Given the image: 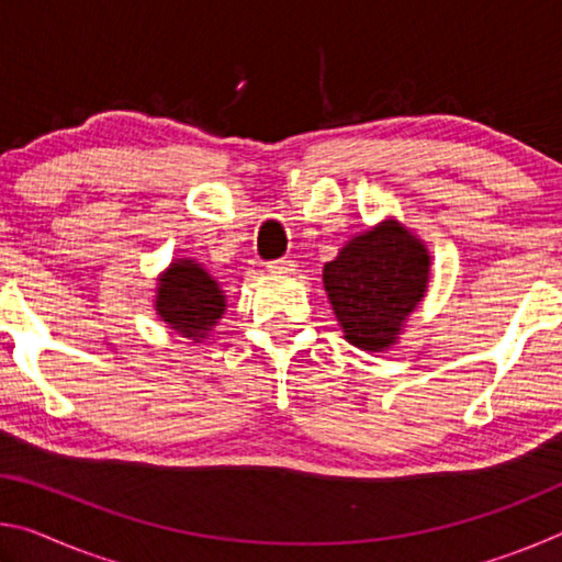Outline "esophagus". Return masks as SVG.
<instances>
[{"label": "esophagus", "mask_w": 562, "mask_h": 562, "mask_svg": "<svg viewBox=\"0 0 562 562\" xmlns=\"http://www.w3.org/2000/svg\"><path fill=\"white\" fill-rule=\"evenodd\" d=\"M292 270H294V260H290V258L268 262V272H272V274H288Z\"/></svg>", "instance_id": "obj_1"}]
</instances>
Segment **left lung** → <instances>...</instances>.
Here are the masks:
<instances>
[{"instance_id":"obj_1","label":"left lung","mask_w":562,"mask_h":562,"mask_svg":"<svg viewBox=\"0 0 562 562\" xmlns=\"http://www.w3.org/2000/svg\"><path fill=\"white\" fill-rule=\"evenodd\" d=\"M431 255L396 217L349 237L322 270L345 339L361 351L392 349L429 292Z\"/></svg>"}]
</instances>
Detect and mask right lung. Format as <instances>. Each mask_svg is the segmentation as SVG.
<instances>
[{
    "mask_svg": "<svg viewBox=\"0 0 562 562\" xmlns=\"http://www.w3.org/2000/svg\"><path fill=\"white\" fill-rule=\"evenodd\" d=\"M227 307L225 290L201 262L176 258L158 274L154 310L160 322L190 341L211 337Z\"/></svg>",
    "mask_w": 562,
    "mask_h": 562,
    "instance_id": "obj_1",
    "label": "right lung"
}]
</instances>
